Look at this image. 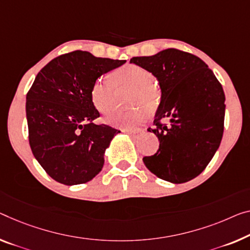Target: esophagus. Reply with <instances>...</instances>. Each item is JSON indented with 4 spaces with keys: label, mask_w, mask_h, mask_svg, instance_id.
I'll list each match as a JSON object with an SVG mask.
<instances>
[{
    "label": "esophagus",
    "mask_w": 250,
    "mask_h": 250,
    "mask_svg": "<svg viewBox=\"0 0 250 250\" xmlns=\"http://www.w3.org/2000/svg\"><path fill=\"white\" fill-rule=\"evenodd\" d=\"M143 133H144V129H141V128H136V129H133V130H127V134H128V135L132 136V137H138V136H141Z\"/></svg>",
    "instance_id": "esophagus-1"
}]
</instances>
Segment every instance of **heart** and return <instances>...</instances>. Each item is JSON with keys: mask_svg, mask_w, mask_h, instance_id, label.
<instances>
[{"mask_svg": "<svg viewBox=\"0 0 250 250\" xmlns=\"http://www.w3.org/2000/svg\"><path fill=\"white\" fill-rule=\"evenodd\" d=\"M154 76L151 71L137 64H126L114 70L109 77H99L91 88V101L99 112L108 114L115 108L116 89H132L129 105H142L153 108L159 102L160 94L153 85ZM146 118L143 108H133L127 112L115 113L107 118V123L116 127L132 129L137 127Z\"/></svg>", "mask_w": 250, "mask_h": 250, "instance_id": "1", "label": "heart"}]
</instances>
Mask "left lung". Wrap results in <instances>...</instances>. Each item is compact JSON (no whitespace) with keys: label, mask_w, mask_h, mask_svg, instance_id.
Instances as JSON below:
<instances>
[{"label":"left lung","mask_w":250,"mask_h":250,"mask_svg":"<svg viewBox=\"0 0 250 250\" xmlns=\"http://www.w3.org/2000/svg\"><path fill=\"white\" fill-rule=\"evenodd\" d=\"M157 79L161 102L154 117L160 146L143 162L157 178L184 183L205 170L224 134L225 93L206 62L191 53L167 49L129 61ZM167 121V125H162Z\"/></svg>","instance_id":"obj_1"}]
</instances>
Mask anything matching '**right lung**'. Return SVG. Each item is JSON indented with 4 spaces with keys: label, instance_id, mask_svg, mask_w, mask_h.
Returning <instances> with one entry per match:
<instances>
[{
    "label": "right lung",
    "instance_id": "obj_1",
    "mask_svg": "<svg viewBox=\"0 0 250 250\" xmlns=\"http://www.w3.org/2000/svg\"><path fill=\"white\" fill-rule=\"evenodd\" d=\"M125 62L77 50L57 57L37 75L26 95L29 143L57 182L86 183L102 171L106 148L121 132L93 123L99 112L91 88L99 77Z\"/></svg>",
    "mask_w": 250,
    "mask_h": 250
}]
</instances>
